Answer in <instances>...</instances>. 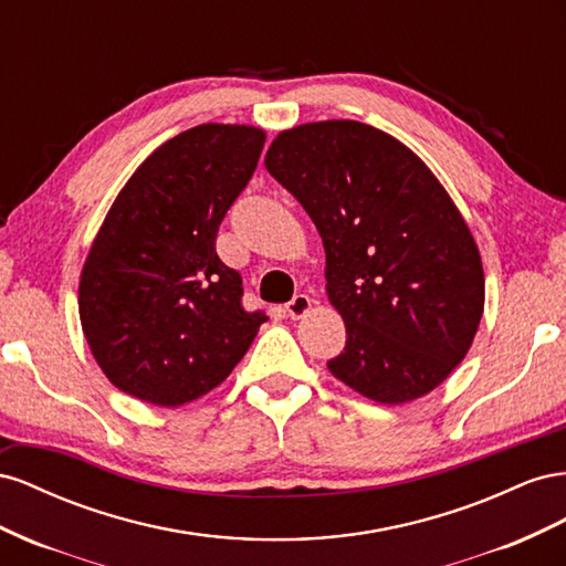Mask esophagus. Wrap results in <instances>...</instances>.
Masks as SVG:
<instances>
[{
    "label": "esophagus",
    "mask_w": 566,
    "mask_h": 566,
    "mask_svg": "<svg viewBox=\"0 0 566 566\" xmlns=\"http://www.w3.org/2000/svg\"><path fill=\"white\" fill-rule=\"evenodd\" d=\"M313 311V298L305 296V294H296L292 301L286 303V315L292 319H301Z\"/></svg>",
    "instance_id": "obj_1"
}]
</instances>
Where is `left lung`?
I'll list each match as a JSON object with an SVG mask.
<instances>
[{"label":"left lung","instance_id":"left-lung-1","mask_svg":"<svg viewBox=\"0 0 566 566\" xmlns=\"http://www.w3.org/2000/svg\"><path fill=\"white\" fill-rule=\"evenodd\" d=\"M265 168L311 216L346 348L329 373L381 406L431 394L464 360L486 298L470 224L406 144L358 120L282 130Z\"/></svg>","mask_w":566,"mask_h":566}]
</instances>
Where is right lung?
<instances>
[{"instance_id": "1", "label": "right lung", "mask_w": 566, "mask_h": 566, "mask_svg": "<svg viewBox=\"0 0 566 566\" xmlns=\"http://www.w3.org/2000/svg\"><path fill=\"white\" fill-rule=\"evenodd\" d=\"M265 144L253 125L203 123L142 160L80 272V325L123 394L177 408L213 391L268 319L241 308V277L218 228Z\"/></svg>"}]
</instances>
